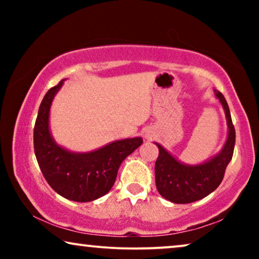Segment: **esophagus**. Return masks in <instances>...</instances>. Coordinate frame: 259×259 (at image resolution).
Here are the masks:
<instances>
[{
    "mask_svg": "<svg viewBox=\"0 0 259 259\" xmlns=\"http://www.w3.org/2000/svg\"><path fill=\"white\" fill-rule=\"evenodd\" d=\"M145 138H146V139H151V136H150V134H145Z\"/></svg>",
    "mask_w": 259,
    "mask_h": 259,
    "instance_id": "obj_1",
    "label": "esophagus"
}]
</instances>
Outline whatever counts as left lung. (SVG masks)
I'll use <instances>...</instances> for the list:
<instances>
[{
	"label": "left lung",
	"instance_id": "1",
	"mask_svg": "<svg viewBox=\"0 0 259 259\" xmlns=\"http://www.w3.org/2000/svg\"><path fill=\"white\" fill-rule=\"evenodd\" d=\"M214 94L224 108L229 127L228 139L221 153L204 164L185 165L155 143L159 148V157L155 161V185L158 192L172 203H193L213 192L222 183L226 166L232 159L236 143L235 126L224 95L218 91H214Z\"/></svg>",
	"mask_w": 259,
	"mask_h": 259
}]
</instances>
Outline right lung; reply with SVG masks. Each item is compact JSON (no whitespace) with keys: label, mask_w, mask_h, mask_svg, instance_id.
<instances>
[{"label":"right lung","mask_w":259,"mask_h":259,"mask_svg":"<svg viewBox=\"0 0 259 259\" xmlns=\"http://www.w3.org/2000/svg\"><path fill=\"white\" fill-rule=\"evenodd\" d=\"M63 80L46 93L34 126V151L42 175L53 190L69 200L86 203L105 196L127 155L141 138L118 140L90 153H73L55 144L49 132V109Z\"/></svg>","instance_id":"add662e5"}]
</instances>
